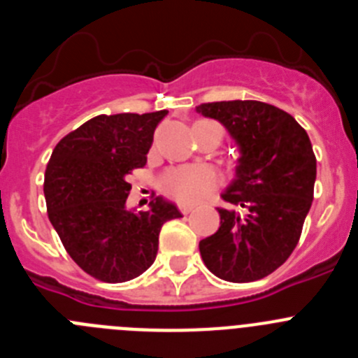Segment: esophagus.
<instances>
[{"instance_id":"esophagus-1","label":"esophagus","mask_w":358,"mask_h":358,"mask_svg":"<svg viewBox=\"0 0 358 358\" xmlns=\"http://www.w3.org/2000/svg\"><path fill=\"white\" fill-rule=\"evenodd\" d=\"M179 210H181L182 215H188V213H192V210H194V208H192V206H179Z\"/></svg>"}]
</instances>
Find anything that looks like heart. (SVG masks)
Returning a JSON list of instances; mask_svg holds the SVG:
<instances>
[{
    "instance_id": "1",
    "label": "heart",
    "mask_w": 358,
    "mask_h": 358,
    "mask_svg": "<svg viewBox=\"0 0 358 358\" xmlns=\"http://www.w3.org/2000/svg\"><path fill=\"white\" fill-rule=\"evenodd\" d=\"M218 177L210 166H185L164 176V192L181 204H197L215 189Z\"/></svg>"
}]
</instances>
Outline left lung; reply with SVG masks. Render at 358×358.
<instances>
[{
	"label": "left lung",
	"mask_w": 358,
	"mask_h": 358,
	"mask_svg": "<svg viewBox=\"0 0 358 358\" xmlns=\"http://www.w3.org/2000/svg\"><path fill=\"white\" fill-rule=\"evenodd\" d=\"M220 122L240 157L222 194L220 227L199 242L202 262L220 280L248 283L274 273L301 236L315 185V156L305 129L285 110L256 100L201 103Z\"/></svg>",
	"instance_id": "1"
}]
</instances>
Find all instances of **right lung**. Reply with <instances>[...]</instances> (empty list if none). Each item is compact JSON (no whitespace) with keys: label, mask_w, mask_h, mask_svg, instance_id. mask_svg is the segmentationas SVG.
<instances>
[{"label":"right lung","mask_w":358,"mask_h":358,"mask_svg":"<svg viewBox=\"0 0 358 358\" xmlns=\"http://www.w3.org/2000/svg\"><path fill=\"white\" fill-rule=\"evenodd\" d=\"M166 115L94 116L53 148L44 173L48 218L73 262L96 280L123 283L143 274L156 260L161 226L182 217L163 197L140 213L125 206L129 176L145 166Z\"/></svg>","instance_id":"right-lung-1"}]
</instances>
